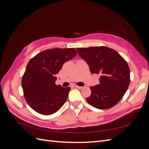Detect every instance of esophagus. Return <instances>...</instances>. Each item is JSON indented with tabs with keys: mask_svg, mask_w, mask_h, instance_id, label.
<instances>
[{
	"mask_svg": "<svg viewBox=\"0 0 149 149\" xmlns=\"http://www.w3.org/2000/svg\"><path fill=\"white\" fill-rule=\"evenodd\" d=\"M74 88H78V89H83V87H82V86H77V85H74Z\"/></svg>",
	"mask_w": 149,
	"mask_h": 149,
	"instance_id": "esophagus-1",
	"label": "esophagus"
}]
</instances>
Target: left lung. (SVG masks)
<instances>
[{"mask_svg": "<svg viewBox=\"0 0 149 149\" xmlns=\"http://www.w3.org/2000/svg\"><path fill=\"white\" fill-rule=\"evenodd\" d=\"M78 55L87 63L92 74H100V84L91 86L86 98L92 106L100 109L118 104L130 84V70L127 61L114 49L106 47L77 48Z\"/></svg>", "mask_w": 149, "mask_h": 149, "instance_id": "left-lung-1", "label": "left lung"}]
</instances>
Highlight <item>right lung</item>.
I'll list each match as a JSON object with an SVG mask.
<instances>
[{
	"label": "right lung",
	"mask_w": 149,
	"mask_h": 149,
	"mask_svg": "<svg viewBox=\"0 0 149 149\" xmlns=\"http://www.w3.org/2000/svg\"><path fill=\"white\" fill-rule=\"evenodd\" d=\"M77 54L74 48H53L33 57L22 76L24 96L30 107L38 113L51 115L65 103L70 87L55 84L56 77L65 62Z\"/></svg>",
	"instance_id": "1"
}]
</instances>
